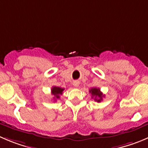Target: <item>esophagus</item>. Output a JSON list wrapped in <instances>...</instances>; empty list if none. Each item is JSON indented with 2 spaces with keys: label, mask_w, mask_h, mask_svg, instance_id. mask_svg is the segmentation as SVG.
Returning <instances> with one entry per match:
<instances>
[{
  "label": "esophagus",
  "mask_w": 148,
  "mask_h": 148,
  "mask_svg": "<svg viewBox=\"0 0 148 148\" xmlns=\"http://www.w3.org/2000/svg\"><path fill=\"white\" fill-rule=\"evenodd\" d=\"M73 85L75 87H78L79 86V81H73Z\"/></svg>",
  "instance_id": "34e87169"
}]
</instances>
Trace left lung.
Returning a JSON list of instances; mask_svg holds the SVG:
<instances>
[{"label": "left lung", "mask_w": 148, "mask_h": 148, "mask_svg": "<svg viewBox=\"0 0 148 148\" xmlns=\"http://www.w3.org/2000/svg\"><path fill=\"white\" fill-rule=\"evenodd\" d=\"M89 92L91 94V97L94 98V100L97 102H100L102 100V97H105V95L101 92L100 89L97 88H91L89 90Z\"/></svg>", "instance_id": "left-lung-1"}]
</instances>
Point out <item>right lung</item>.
I'll return each mask as SVG.
<instances>
[{
    "instance_id": "right-lung-1",
    "label": "right lung",
    "mask_w": 148,
    "mask_h": 148,
    "mask_svg": "<svg viewBox=\"0 0 148 148\" xmlns=\"http://www.w3.org/2000/svg\"><path fill=\"white\" fill-rule=\"evenodd\" d=\"M64 88H60L58 86H53L51 88V94L53 95V99L54 101H57V99H59L60 98V95L62 94Z\"/></svg>"
}]
</instances>
